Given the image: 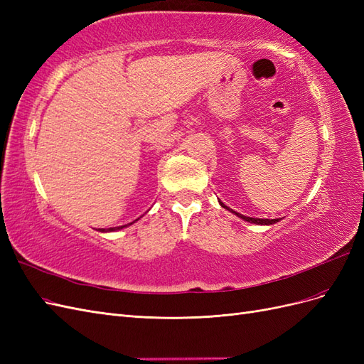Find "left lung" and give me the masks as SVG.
I'll use <instances>...</instances> for the list:
<instances>
[{
  "label": "left lung",
  "instance_id": "obj_1",
  "mask_svg": "<svg viewBox=\"0 0 364 364\" xmlns=\"http://www.w3.org/2000/svg\"><path fill=\"white\" fill-rule=\"evenodd\" d=\"M220 205H222L223 208H226L228 211H230V213H234L235 215H238L240 218H243V220H246V222H249V223H255V225H273V223H277V222H279V218H253V217H247V215H243V214H238V213H235V211H232V209H229L226 205H223L222 202H220Z\"/></svg>",
  "mask_w": 364,
  "mask_h": 364
}]
</instances>
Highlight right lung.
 Masks as SVG:
<instances>
[{
    "mask_svg": "<svg viewBox=\"0 0 364 364\" xmlns=\"http://www.w3.org/2000/svg\"><path fill=\"white\" fill-rule=\"evenodd\" d=\"M134 223V222H132ZM132 223H129V225H132ZM129 225H124V226H118V228H107V229H100L102 232H111V230H117V229H123V228H126V226H129Z\"/></svg>",
    "mask_w": 364,
    "mask_h": 364,
    "instance_id": "1",
    "label": "right lung"
}]
</instances>
